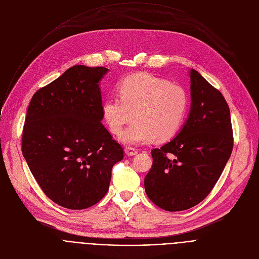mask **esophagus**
I'll return each instance as SVG.
<instances>
[{
  "mask_svg": "<svg viewBox=\"0 0 259 259\" xmlns=\"http://www.w3.org/2000/svg\"><path fill=\"white\" fill-rule=\"evenodd\" d=\"M124 152H125V154H126L127 156H135V155L138 153L135 149H133V147H130V146L125 147Z\"/></svg>",
  "mask_w": 259,
  "mask_h": 259,
  "instance_id": "obj_1",
  "label": "esophagus"
}]
</instances>
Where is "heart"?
I'll use <instances>...</instances> for the list:
<instances>
[{
    "instance_id": "heart-1",
    "label": "heart",
    "mask_w": 259,
    "mask_h": 259,
    "mask_svg": "<svg viewBox=\"0 0 259 259\" xmlns=\"http://www.w3.org/2000/svg\"><path fill=\"white\" fill-rule=\"evenodd\" d=\"M119 97L107 98L101 115L108 131L117 135L131 120L134 122L119 136L124 144L141 145L156 138L164 141L180 129L189 107L188 94L181 86L150 73H135L122 80Z\"/></svg>"
}]
</instances>
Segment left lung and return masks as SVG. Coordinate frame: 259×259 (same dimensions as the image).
<instances>
[{"mask_svg": "<svg viewBox=\"0 0 259 259\" xmlns=\"http://www.w3.org/2000/svg\"><path fill=\"white\" fill-rule=\"evenodd\" d=\"M191 109L180 131L152 151L153 166L144 178L145 193L166 211H182L212 191L233 151L229 105L196 69H190Z\"/></svg>", "mask_w": 259, "mask_h": 259, "instance_id": "8db88e82", "label": "left lung"}]
</instances>
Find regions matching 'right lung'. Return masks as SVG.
Here are the masks:
<instances>
[{
	"label": "right lung",
	"mask_w": 259,
	"mask_h": 259,
	"mask_svg": "<svg viewBox=\"0 0 259 259\" xmlns=\"http://www.w3.org/2000/svg\"><path fill=\"white\" fill-rule=\"evenodd\" d=\"M105 67L73 65L36 91L27 108L22 155L45 195L81 210L107 193L122 146L101 124Z\"/></svg>",
	"instance_id": "right-lung-1"
}]
</instances>
